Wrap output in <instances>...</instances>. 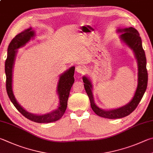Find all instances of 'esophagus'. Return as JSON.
<instances>
[{"label": "esophagus", "mask_w": 153, "mask_h": 153, "mask_svg": "<svg viewBox=\"0 0 153 153\" xmlns=\"http://www.w3.org/2000/svg\"><path fill=\"white\" fill-rule=\"evenodd\" d=\"M76 71L77 72L78 74H84V72H85V69L82 65H77L76 67Z\"/></svg>", "instance_id": "1"}]
</instances>
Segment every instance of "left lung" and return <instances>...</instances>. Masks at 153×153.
Segmentation results:
<instances>
[{"instance_id":"obj_1","label":"left lung","mask_w":153,"mask_h":153,"mask_svg":"<svg viewBox=\"0 0 153 153\" xmlns=\"http://www.w3.org/2000/svg\"><path fill=\"white\" fill-rule=\"evenodd\" d=\"M117 32L122 33L120 39L132 50L138 63V85L132 99L127 104L115 109L105 110L99 108L94 102L91 80L84 76L82 77L84 88L90 101L91 109L97 115L109 119H116L125 117L134 111L139 104L147 88L148 73L146 69V59L143 48L142 40L138 30L133 27L118 29Z\"/></svg>"}]
</instances>
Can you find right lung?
I'll return each mask as SVG.
<instances>
[{
	"mask_svg": "<svg viewBox=\"0 0 153 153\" xmlns=\"http://www.w3.org/2000/svg\"><path fill=\"white\" fill-rule=\"evenodd\" d=\"M35 31L31 27L24 30L16 35L11 41L7 50V58L5 62L7 91L10 101L15 107L25 117L37 123H49L57 121L62 117L68 105V100L71 88L74 82L75 67L72 66L59 76L57 87V93L59 96V103L57 109L44 114H35L27 112L18 103L13 91V71L17 49L25 45L27 43L35 37Z\"/></svg>",
	"mask_w": 153,
	"mask_h": 153,
	"instance_id": "obj_1",
	"label": "right lung"
}]
</instances>
